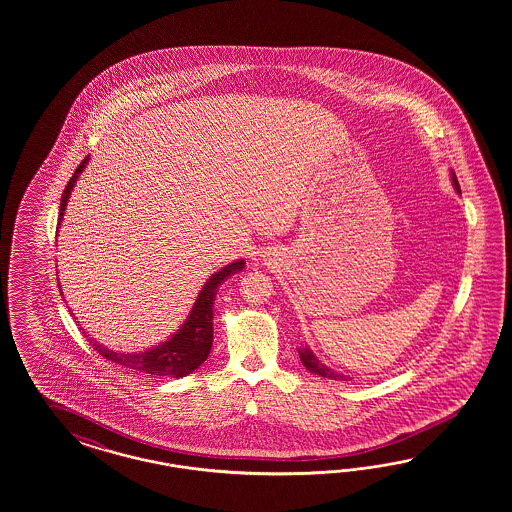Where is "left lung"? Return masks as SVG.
Masks as SVG:
<instances>
[{"label":"left lung","instance_id":"8db88e82","mask_svg":"<svg viewBox=\"0 0 512 512\" xmlns=\"http://www.w3.org/2000/svg\"><path fill=\"white\" fill-rule=\"evenodd\" d=\"M450 180H452V186L456 189V193H458V195H462V191H460V184H458V180H456V174H454V172H450ZM298 355H300V360H302V364L306 366V370H308V372L315 373V375H321V377H326V379H332V381H349V379H351L349 375H343V373L336 372V370H332L330 366L323 364L319 358L313 355V351H311L308 345L298 347Z\"/></svg>","mask_w":512,"mask_h":512}]
</instances>
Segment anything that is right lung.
Masks as SVG:
<instances>
[{
	"label": "right lung",
	"mask_w": 512,
	"mask_h": 512,
	"mask_svg": "<svg viewBox=\"0 0 512 512\" xmlns=\"http://www.w3.org/2000/svg\"><path fill=\"white\" fill-rule=\"evenodd\" d=\"M88 161H90V155L78 165L69 184L65 186L62 202H60L58 229L62 225L71 191L77 184L78 176L86 169ZM244 268H246V261L236 259L234 263L223 266L221 270H217L210 278L206 279L186 321L180 325V328L172 334L169 340L161 341L159 345H154V347H150L146 351H139V353H120V351H112L103 343L90 338L93 349L101 357L112 360L133 372L150 373L152 377H172V379L186 377L189 373L195 372L210 355L212 341H214V321L212 319H214V300H216L217 287L229 276L242 272Z\"/></svg>",
	"instance_id": "right-lung-1"
}]
</instances>
